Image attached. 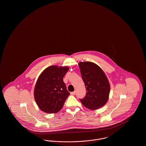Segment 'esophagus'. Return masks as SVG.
<instances>
[{
  "mask_svg": "<svg viewBox=\"0 0 146 146\" xmlns=\"http://www.w3.org/2000/svg\"><path fill=\"white\" fill-rule=\"evenodd\" d=\"M70 94H71V95H74V94H76V91L70 92Z\"/></svg>",
  "mask_w": 146,
  "mask_h": 146,
  "instance_id": "esophagus-1",
  "label": "esophagus"
}]
</instances>
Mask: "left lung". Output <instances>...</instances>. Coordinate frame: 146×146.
<instances>
[{
  "mask_svg": "<svg viewBox=\"0 0 146 146\" xmlns=\"http://www.w3.org/2000/svg\"><path fill=\"white\" fill-rule=\"evenodd\" d=\"M78 64L87 90L86 97L80 101L90 110L100 108L109 98L110 84L108 79L102 68L94 63L80 62Z\"/></svg>",
  "mask_w": 146,
  "mask_h": 146,
  "instance_id": "left-lung-1",
  "label": "left lung"
}]
</instances>
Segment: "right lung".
I'll list each match as a JSON object with an SVG mask.
<instances>
[{
    "label": "right lung",
    "mask_w": 146,
    "mask_h": 146,
    "mask_svg": "<svg viewBox=\"0 0 146 146\" xmlns=\"http://www.w3.org/2000/svg\"><path fill=\"white\" fill-rule=\"evenodd\" d=\"M69 67L51 66L39 75L35 85L34 97L38 107L47 113L58 112L69 95L63 78Z\"/></svg>",
    "instance_id": "right-lung-1"
}]
</instances>
